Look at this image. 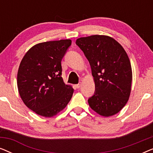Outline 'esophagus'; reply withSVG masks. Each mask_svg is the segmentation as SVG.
Returning <instances> with one entry per match:
<instances>
[{
	"mask_svg": "<svg viewBox=\"0 0 153 153\" xmlns=\"http://www.w3.org/2000/svg\"><path fill=\"white\" fill-rule=\"evenodd\" d=\"M75 86H76V88H79L81 86V83H79L78 84L75 85Z\"/></svg>",
	"mask_w": 153,
	"mask_h": 153,
	"instance_id": "obj_1",
	"label": "esophagus"
}]
</instances>
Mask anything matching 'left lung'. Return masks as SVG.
I'll return each mask as SVG.
<instances>
[{
    "instance_id": "8db88e82",
    "label": "left lung",
    "mask_w": 153,
    "mask_h": 153,
    "mask_svg": "<svg viewBox=\"0 0 153 153\" xmlns=\"http://www.w3.org/2000/svg\"><path fill=\"white\" fill-rule=\"evenodd\" d=\"M76 44L88 60L95 84L89 106L100 116L118 114L131 93L132 71L126 51L114 38L95 35L80 37Z\"/></svg>"
}]
</instances>
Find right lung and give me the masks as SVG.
<instances>
[{"mask_svg": "<svg viewBox=\"0 0 153 153\" xmlns=\"http://www.w3.org/2000/svg\"><path fill=\"white\" fill-rule=\"evenodd\" d=\"M72 44L60 39L37 44L21 61L17 87L27 107L39 116L50 118L68 105L74 89L62 79L61 60Z\"/></svg>", "mask_w": 153, "mask_h": 153, "instance_id": "obj_1", "label": "right lung"}]
</instances>
